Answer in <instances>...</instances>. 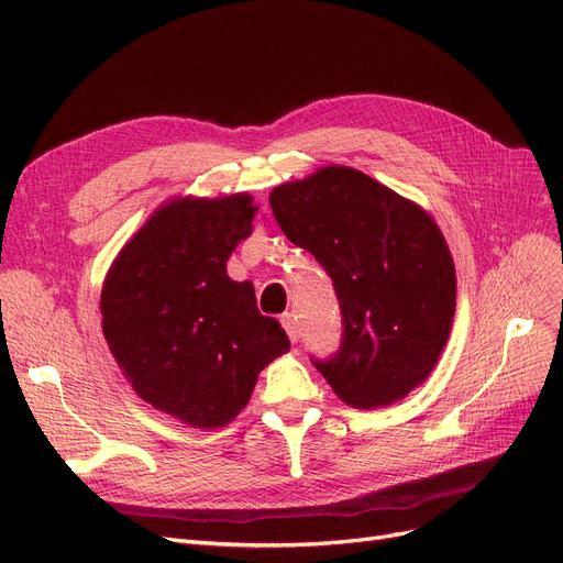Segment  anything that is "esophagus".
<instances>
[{
  "mask_svg": "<svg viewBox=\"0 0 563 563\" xmlns=\"http://www.w3.org/2000/svg\"><path fill=\"white\" fill-rule=\"evenodd\" d=\"M282 327L284 331L288 333V338H291V343H296L298 335H300V329H298V317L294 312H286L282 314Z\"/></svg>",
  "mask_w": 563,
  "mask_h": 563,
  "instance_id": "1",
  "label": "esophagus"
}]
</instances>
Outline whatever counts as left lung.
I'll return each mask as SVG.
<instances>
[{"label": "left lung", "instance_id": "1", "mask_svg": "<svg viewBox=\"0 0 563 563\" xmlns=\"http://www.w3.org/2000/svg\"><path fill=\"white\" fill-rule=\"evenodd\" d=\"M288 242L333 282L340 347L314 368L356 408L387 406L430 376L455 312V267L434 220L347 166L272 190Z\"/></svg>", "mask_w": 563, "mask_h": 563}]
</instances>
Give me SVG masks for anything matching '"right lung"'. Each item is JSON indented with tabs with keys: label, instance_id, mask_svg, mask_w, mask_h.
<instances>
[{
	"label": "right lung",
	"instance_id": "1",
	"mask_svg": "<svg viewBox=\"0 0 563 563\" xmlns=\"http://www.w3.org/2000/svg\"><path fill=\"white\" fill-rule=\"evenodd\" d=\"M249 195L159 209L114 261L100 312L133 389L195 428H220L249 404L258 373L288 350L282 323L255 308L228 258L251 234Z\"/></svg>",
	"mask_w": 563,
	"mask_h": 563
}]
</instances>
